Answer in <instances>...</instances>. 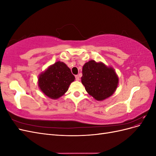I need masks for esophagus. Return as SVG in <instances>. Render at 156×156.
Wrapping results in <instances>:
<instances>
[{
  "label": "esophagus",
  "instance_id": "obj_1",
  "mask_svg": "<svg viewBox=\"0 0 156 156\" xmlns=\"http://www.w3.org/2000/svg\"><path fill=\"white\" fill-rule=\"evenodd\" d=\"M75 80H76V81H79V75H75Z\"/></svg>",
  "mask_w": 156,
  "mask_h": 156
}]
</instances>
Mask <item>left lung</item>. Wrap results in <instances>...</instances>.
I'll use <instances>...</instances> for the list:
<instances>
[{
  "label": "left lung",
  "instance_id": "left-lung-1",
  "mask_svg": "<svg viewBox=\"0 0 156 156\" xmlns=\"http://www.w3.org/2000/svg\"><path fill=\"white\" fill-rule=\"evenodd\" d=\"M82 73V84L96 100H104L116 91L119 77L113 68L91 60L84 64Z\"/></svg>",
  "mask_w": 156,
  "mask_h": 156
}]
</instances>
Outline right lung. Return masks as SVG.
Masks as SVG:
<instances>
[{
    "mask_svg": "<svg viewBox=\"0 0 156 156\" xmlns=\"http://www.w3.org/2000/svg\"><path fill=\"white\" fill-rule=\"evenodd\" d=\"M75 77L63 62L57 61L41 72L38 77V87L45 96L56 100L68 91Z\"/></svg>",
    "mask_w": 156,
    "mask_h": 156,
    "instance_id": "1",
    "label": "right lung"
}]
</instances>
